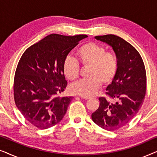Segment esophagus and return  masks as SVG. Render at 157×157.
Returning a JSON list of instances; mask_svg holds the SVG:
<instances>
[{
  "label": "esophagus",
  "mask_w": 157,
  "mask_h": 157,
  "mask_svg": "<svg viewBox=\"0 0 157 157\" xmlns=\"http://www.w3.org/2000/svg\"><path fill=\"white\" fill-rule=\"evenodd\" d=\"M81 98H84V99H86V100L90 99V98H91V97H89V96H81Z\"/></svg>",
  "instance_id": "esophagus-1"
}]
</instances>
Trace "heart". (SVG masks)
<instances>
[{
	"mask_svg": "<svg viewBox=\"0 0 157 157\" xmlns=\"http://www.w3.org/2000/svg\"><path fill=\"white\" fill-rule=\"evenodd\" d=\"M78 61L83 66H89V78L82 79L70 86L72 94L82 96H91L95 94L101 83L109 85L117 76L118 59L111 51H106L103 46L94 42L83 44L76 51ZM63 71L66 78L71 81L78 78L80 66L74 58L68 56L64 60Z\"/></svg>",
	"mask_w": 157,
	"mask_h": 157,
	"instance_id": "1",
	"label": "heart"
}]
</instances>
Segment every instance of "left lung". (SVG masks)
<instances>
[{
	"mask_svg": "<svg viewBox=\"0 0 157 157\" xmlns=\"http://www.w3.org/2000/svg\"><path fill=\"white\" fill-rule=\"evenodd\" d=\"M95 38L112 47L119 66L117 76L106 93L115 101L99 97V107L91 118L104 129L114 131L129 123L142 106L147 89L145 66L138 51L119 36L109 34Z\"/></svg>",
	"mask_w": 157,
	"mask_h": 157,
	"instance_id": "8db88e82",
	"label": "left lung"
}]
</instances>
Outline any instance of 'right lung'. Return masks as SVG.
Instances as JSON below:
<instances>
[{"mask_svg": "<svg viewBox=\"0 0 157 157\" xmlns=\"http://www.w3.org/2000/svg\"><path fill=\"white\" fill-rule=\"evenodd\" d=\"M86 37L50 34L23 53L15 73L14 100L32 125L46 129L66 114L73 97L59 96L67 86L63 63L68 53Z\"/></svg>", "mask_w": 157, "mask_h": 157, "instance_id": "add662e5", "label": "right lung"}]
</instances>
